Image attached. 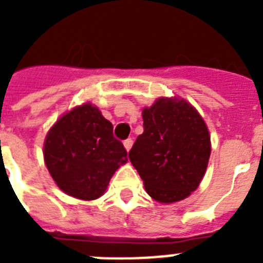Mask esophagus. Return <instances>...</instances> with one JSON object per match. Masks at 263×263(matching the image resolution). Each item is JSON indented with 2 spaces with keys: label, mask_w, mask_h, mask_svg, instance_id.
<instances>
[{
  "label": "esophagus",
  "mask_w": 263,
  "mask_h": 263,
  "mask_svg": "<svg viewBox=\"0 0 263 263\" xmlns=\"http://www.w3.org/2000/svg\"><path fill=\"white\" fill-rule=\"evenodd\" d=\"M124 146H125V148H126V152H129L130 148H132V146H133V139H132V138L125 139Z\"/></svg>",
  "instance_id": "obj_1"
}]
</instances>
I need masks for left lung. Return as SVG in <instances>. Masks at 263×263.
Instances as JSON below:
<instances>
[{
	"label": "left lung",
	"instance_id": "obj_1",
	"mask_svg": "<svg viewBox=\"0 0 263 263\" xmlns=\"http://www.w3.org/2000/svg\"><path fill=\"white\" fill-rule=\"evenodd\" d=\"M143 133L129 159L146 192L159 203H174L194 192L211 155L208 127L196 109L183 99H158L142 110Z\"/></svg>",
	"mask_w": 263,
	"mask_h": 263
}]
</instances>
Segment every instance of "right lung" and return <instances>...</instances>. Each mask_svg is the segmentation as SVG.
<instances>
[{
    "mask_svg": "<svg viewBox=\"0 0 263 263\" xmlns=\"http://www.w3.org/2000/svg\"><path fill=\"white\" fill-rule=\"evenodd\" d=\"M45 163L64 194L95 200L105 192L116 170L127 162L113 125L87 103L59 118L45 139Z\"/></svg>",
    "mask_w": 263,
    "mask_h": 263,
    "instance_id": "1",
    "label": "right lung"
}]
</instances>
